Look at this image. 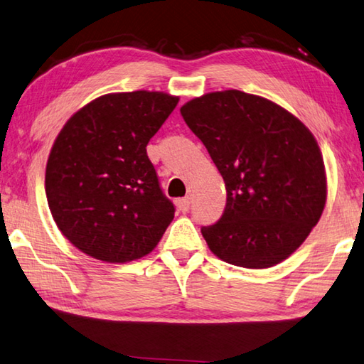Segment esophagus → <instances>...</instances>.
Returning a JSON list of instances; mask_svg holds the SVG:
<instances>
[{
    "label": "esophagus",
    "instance_id": "obj_1",
    "mask_svg": "<svg viewBox=\"0 0 364 364\" xmlns=\"http://www.w3.org/2000/svg\"><path fill=\"white\" fill-rule=\"evenodd\" d=\"M176 206H178V210L183 211V213L189 211V206H191V197L178 198V200H176Z\"/></svg>",
    "mask_w": 364,
    "mask_h": 364
}]
</instances>
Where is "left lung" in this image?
Returning <instances> with one entry per match:
<instances>
[{"label":"left lung","mask_w":364,"mask_h":364,"mask_svg":"<svg viewBox=\"0 0 364 364\" xmlns=\"http://www.w3.org/2000/svg\"><path fill=\"white\" fill-rule=\"evenodd\" d=\"M180 112L227 189L223 216L202 229L210 251L252 269L290 257L326 202L325 164L312 132L279 104L238 90L206 92Z\"/></svg>","instance_id":"obj_1"}]
</instances>
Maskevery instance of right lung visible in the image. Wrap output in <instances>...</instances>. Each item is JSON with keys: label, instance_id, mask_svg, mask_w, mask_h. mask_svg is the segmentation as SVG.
<instances>
[{"label": "right lung", "instance_id": "obj_1", "mask_svg": "<svg viewBox=\"0 0 364 364\" xmlns=\"http://www.w3.org/2000/svg\"><path fill=\"white\" fill-rule=\"evenodd\" d=\"M180 97L110 92L83 105L56 135L46 168L50 213L77 249L126 263L158 246L175 216L146 145Z\"/></svg>", "mask_w": 364, "mask_h": 364}]
</instances>
